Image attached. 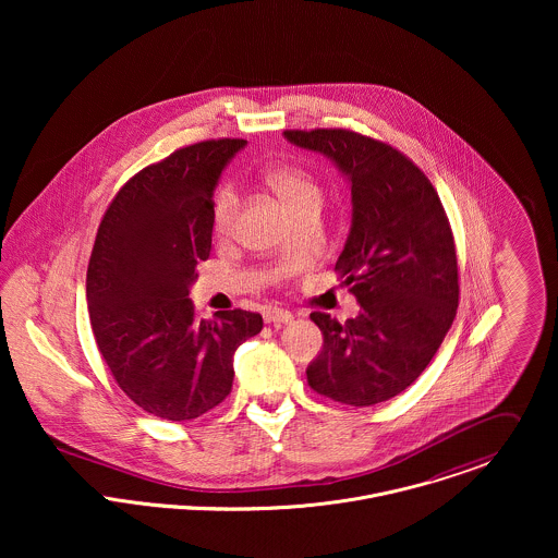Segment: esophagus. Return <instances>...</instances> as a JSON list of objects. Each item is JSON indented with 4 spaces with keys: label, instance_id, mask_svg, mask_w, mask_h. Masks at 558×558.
Here are the masks:
<instances>
[{
    "label": "esophagus",
    "instance_id": "obj_1",
    "mask_svg": "<svg viewBox=\"0 0 558 558\" xmlns=\"http://www.w3.org/2000/svg\"><path fill=\"white\" fill-rule=\"evenodd\" d=\"M264 319L268 324H290L294 319V314H290L288 310H279V307H268L264 312Z\"/></svg>",
    "mask_w": 558,
    "mask_h": 558
}]
</instances>
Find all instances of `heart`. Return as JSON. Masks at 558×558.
Returning a JSON list of instances; mask_svg holds the SVG:
<instances>
[{
	"label": "heart",
	"instance_id": "b5f03b06",
	"mask_svg": "<svg viewBox=\"0 0 558 558\" xmlns=\"http://www.w3.org/2000/svg\"><path fill=\"white\" fill-rule=\"evenodd\" d=\"M268 186L288 206L292 215H299L307 206H322L318 182L299 169H279L268 175ZM239 221V195L232 186L219 191L215 202V230L219 236H230Z\"/></svg>",
	"mask_w": 558,
	"mask_h": 558
}]
</instances>
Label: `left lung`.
Instances as JSON below:
<instances>
[{
	"label": "left lung",
	"mask_w": 558,
	"mask_h": 558,
	"mask_svg": "<svg viewBox=\"0 0 558 558\" xmlns=\"http://www.w3.org/2000/svg\"><path fill=\"white\" fill-rule=\"evenodd\" d=\"M324 155L348 180L352 223L335 264L361 312L339 324L312 314L324 345L307 367L310 387L348 405H374L405 391L429 365L458 310V257L436 189L387 144L341 131H286Z\"/></svg>",
	"instance_id": "left-lung-1"
}]
</instances>
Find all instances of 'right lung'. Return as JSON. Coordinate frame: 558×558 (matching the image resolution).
Masks as SVG:
<instances>
[{
  "instance_id": "right-lung-1",
  "label": "right lung",
  "mask_w": 558,
  "mask_h": 558,
  "mask_svg": "<svg viewBox=\"0 0 558 558\" xmlns=\"http://www.w3.org/2000/svg\"><path fill=\"white\" fill-rule=\"evenodd\" d=\"M244 140L202 142L131 178L107 208L85 296L98 350L146 412L191 421L232 391L234 354L264 322L251 312L197 319L189 299L210 255L213 195Z\"/></svg>"
}]
</instances>
